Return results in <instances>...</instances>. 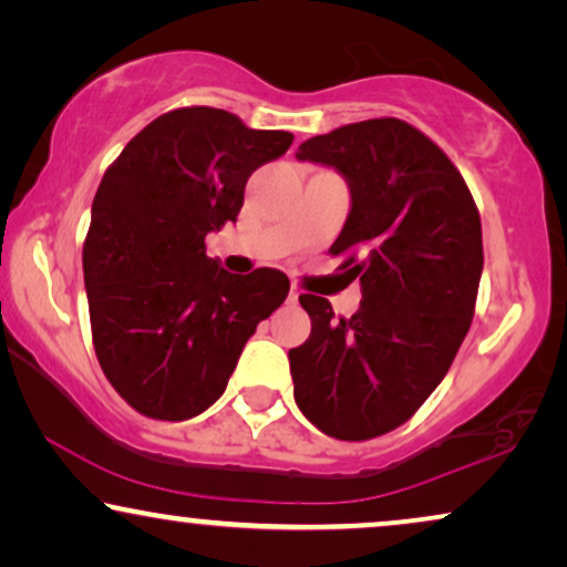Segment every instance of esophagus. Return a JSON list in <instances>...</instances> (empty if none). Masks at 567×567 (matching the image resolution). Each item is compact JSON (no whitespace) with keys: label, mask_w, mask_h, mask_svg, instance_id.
<instances>
[{"label":"esophagus","mask_w":567,"mask_h":567,"mask_svg":"<svg viewBox=\"0 0 567 567\" xmlns=\"http://www.w3.org/2000/svg\"><path fill=\"white\" fill-rule=\"evenodd\" d=\"M289 301H291V305H297V301H299V291L297 289L289 291Z\"/></svg>","instance_id":"34e87169"}]
</instances>
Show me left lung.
<instances>
[{"instance_id":"8db88e82","label":"left lung","mask_w":567,"mask_h":567,"mask_svg":"<svg viewBox=\"0 0 567 567\" xmlns=\"http://www.w3.org/2000/svg\"><path fill=\"white\" fill-rule=\"evenodd\" d=\"M297 157L348 177L351 214L330 255L363 299L336 320L328 299L301 293L312 332L289 351L293 400L328 436L369 441L410 421L452 367L475 317L483 224L454 162L408 121L351 123Z\"/></svg>"}]
</instances>
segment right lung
<instances>
[{
    "label": "right lung",
    "mask_w": 567,
    "mask_h": 567,
    "mask_svg": "<svg viewBox=\"0 0 567 567\" xmlns=\"http://www.w3.org/2000/svg\"><path fill=\"white\" fill-rule=\"evenodd\" d=\"M289 131L247 128L219 107H175L105 169L82 247L92 346L113 390L154 421H188L227 390L289 278L227 274L206 235L237 221L245 183L286 154Z\"/></svg>",
    "instance_id": "right-lung-1"
}]
</instances>
